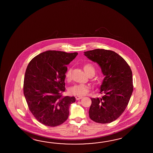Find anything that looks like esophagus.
I'll return each instance as SVG.
<instances>
[{"mask_svg":"<svg viewBox=\"0 0 153 153\" xmlns=\"http://www.w3.org/2000/svg\"><path fill=\"white\" fill-rule=\"evenodd\" d=\"M75 98L76 100H79L81 98H82V97H80V96H75Z\"/></svg>","mask_w":153,"mask_h":153,"instance_id":"obj_1","label":"esophagus"}]
</instances>
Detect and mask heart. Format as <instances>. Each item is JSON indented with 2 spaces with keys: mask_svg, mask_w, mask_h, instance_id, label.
<instances>
[{
  "mask_svg": "<svg viewBox=\"0 0 153 153\" xmlns=\"http://www.w3.org/2000/svg\"><path fill=\"white\" fill-rule=\"evenodd\" d=\"M85 72L89 75H94L95 73L94 66L91 63H86L83 66ZM72 68H68L65 73V79L70 80L72 78ZM90 90V87L86 84H75L69 88V93L77 96H83L88 94Z\"/></svg>",
  "mask_w": 153,
  "mask_h": 153,
  "instance_id": "b5f03b06",
  "label": "heart"
}]
</instances>
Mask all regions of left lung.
Wrapping results in <instances>:
<instances>
[{
  "instance_id": "obj_1",
  "label": "left lung",
  "mask_w": 153,
  "mask_h": 153,
  "mask_svg": "<svg viewBox=\"0 0 153 153\" xmlns=\"http://www.w3.org/2000/svg\"><path fill=\"white\" fill-rule=\"evenodd\" d=\"M84 55L97 63L105 76L100 92L103 96L91 98L89 117L97 123H111L123 113L129 102L133 90L132 71L126 61L113 51L94 49Z\"/></svg>"
}]
</instances>
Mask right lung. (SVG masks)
<instances>
[{"label":"right lung","instance_id":"1","mask_svg":"<svg viewBox=\"0 0 153 153\" xmlns=\"http://www.w3.org/2000/svg\"><path fill=\"white\" fill-rule=\"evenodd\" d=\"M77 52L49 50L36 56L26 69L23 93L29 111L40 123L55 127L65 122L74 97H63L67 65Z\"/></svg>","mask_w":153,"mask_h":153}]
</instances>
